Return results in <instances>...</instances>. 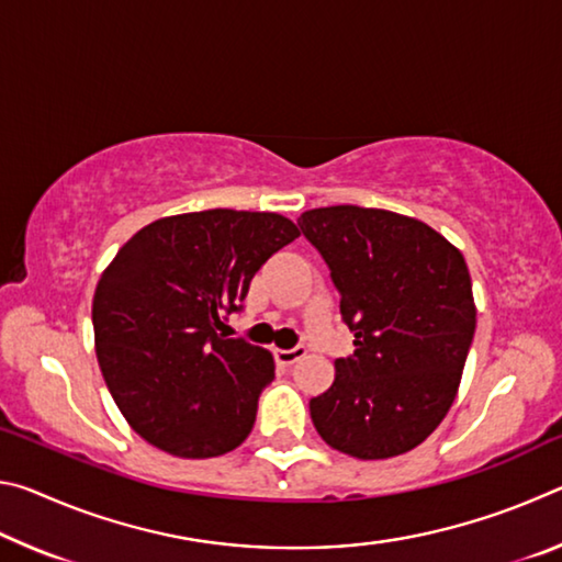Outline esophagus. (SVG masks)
<instances>
[{
    "mask_svg": "<svg viewBox=\"0 0 562 562\" xmlns=\"http://www.w3.org/2000/svg\"><path fill=\"white\" fill-rule=\"evenodd\" d=\"M304 355H307V349L297 345L292 349H278V351H274V359H278V364L290 367V364H294V361H300Z\"/></svg>",
    "mask_w": 562,
    "mask_h": 562,
    "instance_id": "34e87169",
    "label": "esophagus"
}]
</instances>
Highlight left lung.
Listing matches in <instances>:
<instances>
[{"instance_id":"left-lung-1","label":"left lung","mask_w":562,"mask_h":562,"mask_svg":"<svg viewBox=\"0 0 562 562\" xmlns=\"http://www.w3.org/2000/svg\"><path fill=\"white\" fill-rule=\"evenodd\" d=\"M327 262L355 355L310 402L317 434L361 461L412 451L443 422L475 331L463 255L416 217L331 205L300 215Z\"/></svg>"}]
</instances>
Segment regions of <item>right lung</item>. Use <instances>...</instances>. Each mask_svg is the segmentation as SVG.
I'll return each instance as SVG.
<instances>
[{
    "label": "right lung",
    "mask_w": 562,
    "mask_h": 562,
    "mask_svg": "<svg viewBox=\"0 0 562 562\" xmlns=\"http://www.w3.org/2000/svg\"><path fill=\"white\" fill-rule=\"evenodd\" d=\"M294 237L297 225L278 213L215 207L160 217L116 252L93 294V339L140 439L180 459L223 456L247 439L274 359L221 329L255 272Z\"/></svg>",
    "instance_id": "1"
}]
</instances>
